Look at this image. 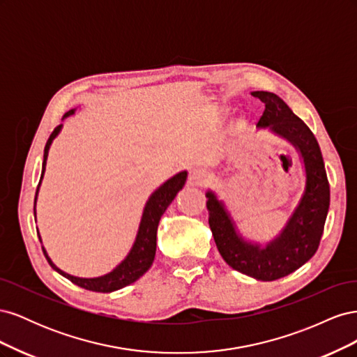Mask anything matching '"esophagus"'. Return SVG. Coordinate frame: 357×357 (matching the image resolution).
Masks as SVG:
<instances>
[{
	"mask_svg": "<svg viewBox=\"0 0 357 357\" xmlns=\"http://www.w3.org/2000/svg\"><path fill=\"white\" fill-rule=\"evenodd\" d=\"M208 174L207 171L202 169V168H193L189 174V183L190 185H195V186H202L205 181H207Z\"/></svg>",
	"mask_w": 357,
	"mask_h": 357,
	"instance_id": "1",
	"label": "esophagus"
}]
</instances>
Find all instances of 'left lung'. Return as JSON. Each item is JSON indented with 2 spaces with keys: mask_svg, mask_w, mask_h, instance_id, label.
<instances>
[{
  "mask_svg": "<svg viewBox=\"0 0 357 357\" xmlns=\"http://www.w3.org/2000/svg\"><path fill=\"white\" fill-rule=\"evenodd\" d=\"M253 95L265 104L257 126H269L278 135L287 138L304 158L307 172L304 197L283 232L265 248L248 244L236 235L229 214L213 192H207L208 223L226 264L248 277L274 282L296 271L317 252L325 229L331 190L325 162L311 129L278 95L265 91H256Z\"/></svg>",
  "mask_w": 357,
  "mask_h": 357,
  "instance_id": "left-lung-1",
  "label": "left lung"
}]
</instances>
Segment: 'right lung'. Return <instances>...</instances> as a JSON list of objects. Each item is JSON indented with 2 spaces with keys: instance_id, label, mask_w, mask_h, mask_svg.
Returning a JSON list of instances; mask_svg holds the SVG:
<instances>
[{
  "instance_id": "right-lung-1",
  "label": "right lung",
  "mask_w": 357,
  "mask_h": 357,
  "mask_svg": "<svg viewBox=\"0 0 357 357\" xmlns=\"http://www.w3.org/2000/svg\"><path fill=\"white\" fill-rule=\"evenodd\" d=\"M74 110L67 112L63 114V117H67L70 114H73ZM61 126L58 125L53 132L50 134L46 147H45V159H43V169H41V178L43 174H45V167H46V159H47V153H49V147L53 142V138L58 135V132L61 131ZM186 177L188 172L183 171L178 172L177 176H174L172 178H169L168 181H165L152 197L149 198L146 208L143 213V219L142 223H139V229L137 234V240L134 243L132 250L129 252V255L126 256L125 261L119 265L117 268H114L110 274H105L102 277L98 278H79L70 275L67 273L61 271L59 268H56L53 265V262L50 261V257L47 256L46 250L43 248V253H45L47 262L50 264V266L58 271L61 275H63L66 278H68L71 283L77 284L86 290H92V291H102V294H109V291H114L122 289L128 284H131L137 280L144 275L147 273V269L152 266L153 259H155V253H156V232H158V225L159 220L162 218V214L165 213V210L168 208V205L172 202V199L176 198L177 192L185 186L186 183ZM41 183V180H40ZM38 183V186H40ZM38 186L36 190V199H37V192H38ZM36 204V201H34Z\"/></svg>"
}]
</instances>
